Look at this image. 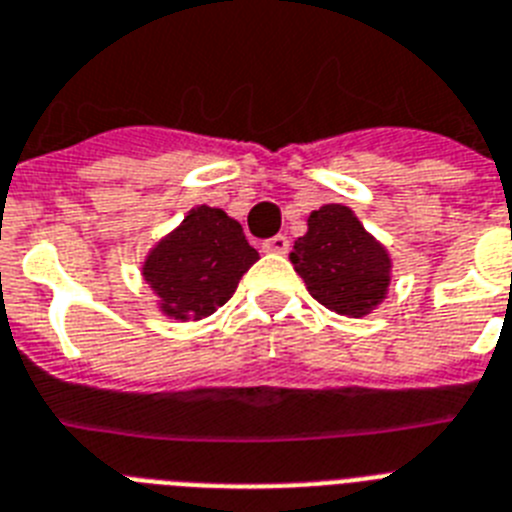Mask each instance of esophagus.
I'll return each instance as SVG.
<instances>
[{"mask_svg":"<svg viewBox=\"0 0 512 512\" xmlns=\"http://www.w3.org/2000/svg\"><path fill=\"white\" fill-rule=\"evenodd\" d=\"M263 249L265 252H276V255H283V252L289 249V236L286 234L270 236V239H265L263 242Z\"/></svg>","mask_w":512,"mask_h":512,"instance_id":"1","label":"esophagus"}]
</instances>
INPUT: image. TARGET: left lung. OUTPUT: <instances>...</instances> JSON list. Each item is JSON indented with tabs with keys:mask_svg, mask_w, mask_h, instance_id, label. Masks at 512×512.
<instances>
[{
	"mask_svg": "<svg viewBox=\"0 0 512 512\" xmlns=\"http://www.w3.org/2000/svg\"><path fill=\"white\" fill-rule=\"evenodd\" d=\"M291 249L309 294L338 315L362 317L385 299L390 257L346 205H322Z\"/></svg>",
	"mask_w": 512,
	"mask_h": 512,
	"instance_id": "left-lung-1",
	"label": "left lung"
}]
</instances>
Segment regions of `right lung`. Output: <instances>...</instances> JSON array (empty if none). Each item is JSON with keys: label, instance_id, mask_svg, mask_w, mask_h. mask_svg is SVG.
I'll use <instances>...</instances> for the list:
<instances>
[{"label": "right lung", "instance_id": "1", "mask_svg": "<svg viewBox=\"0 0 512 512\" xmlns=\"http://www.w3.org/2000/svg\"><path fill=\"white\" fill-rule=\"evenodd\" d=\"M242 226L221 208L190 210L182 226L156 244L143 265L161 309L176 320H200L229 302L257 260Z\"/></svg>", "mask_w": 512, "mask_h": 512}]
</instances>
